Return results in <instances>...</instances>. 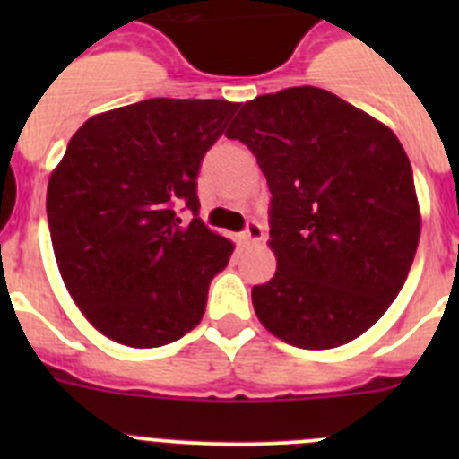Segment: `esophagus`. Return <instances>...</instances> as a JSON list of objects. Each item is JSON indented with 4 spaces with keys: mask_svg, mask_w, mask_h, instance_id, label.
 I'll list each match as a JSON object with an SVG mask.
<instances>
[{
    "mask_svg": "<svg viewBox=\"0 0 459 459\" xmlns=\"http://www.w3.org/2000/svg\"><path fill=\"white\" fill-rule=\"evenodd\" d=\"M262 237H264V227L259 225L257 221H248L246 230L241 232V243H246V246H250V243H259L262 241Z\"/></svg>",
    "mask_w": 459,
    "mask_h": 459,
    "instance_id": "esophagus-1",
    "label": "esophagus"
}]
</instances>
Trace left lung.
Wrapping results in <instances>:
<instances>
[{
  "instance_id": "left-lung-1",
  "label": "left lung",
  "mask_w": 459,
  "mask_h": 459,
  "mask_svg": "<svg viewBox=\"0 0 459 459\" xmlns=\"http://www.w3.org/2000/svg\"><path fill=\"white\" fill-rule=\"evenodd\" d=\"M227 137L253 152L271 190L278 269L253 287L259 322L301 350L366 333L403 290L419 248V200L400 140L317 87L257 96Z\"/></svg>"
}]
</instances>
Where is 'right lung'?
<instances>
[{
  "label": "right lung",
  "instance_id": "right-lung-1",
  "mask_svg": "<svg viewBox=\"0 0 459 459\" xmlns=\"http://www.w3.org/2000/svg\"><path fill=\"white\" fill-rule=\"evenodd\" d=\"M237 109L149 99L91 117L68 142L48 184L52 248L73 301L108 338L147 350L200 324L234 246L200 221L197 174Z\"/></svg>",
  "mask_w": 459,
  "mask_h": 459
}]
</instances>
